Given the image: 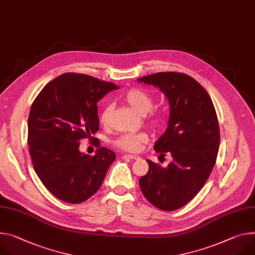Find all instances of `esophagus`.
I'll return each mask as SVG.
<instances>
[{"label":"esophagus","mask_w":255,"mask_h":255,"mask_svg":"<svg viewBox=\"0 0 255 255\" xmlns=\"http://www.w3.org/2000/svg\"><path fill=\"white\" fill-rule=\"evenodd\" d=\"M122 158H124V159H138V158H139V156L136 155V154H124L122 156Z\"/></svg>","instance_id":"1"}]
</instances>
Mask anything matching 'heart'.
<instances>
[{"instance_id":"1","label":"heart","mask_w":255,"mask_h":255,"mask_svg":"<svg viewBox=\"0 0 255 255\" xmlns=\"http://www.w3.org/2000/svg\"><path fill=\"white\" fill-rule=\"evenodd\" d=\"M124 101L139 115L144 116L148 112L151 111L153 108L154 102L153 99L147 94V92L138 89L133 88L128 90L124 95ZM111 113V106L107 105L104 107L102 114H101V122L103 124H106L109 116ZM149 123L153 127L160 126L163 123V118L160 116H152L149 119ZM148 140V135L145 132H138V133H127L122 136H120L117 140H116V145L118 147L128 150V151H136L139 149L140 145L142 143L147 142Z\"/></svg>"}]
</instances>
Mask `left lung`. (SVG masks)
Returning <instances> with one entry per match:
<instances>
[{"instance_id":"8db88e82","label":"left lung","mask_w":255,"mask_h":255,"mask_svg":"<svg viewBox=\"0 0 255 255\" xmlns=\"http://www.w3.org/2000/svg\"><path fill=\"white\" fill-rule=\"evenodd\" d=\"M137 81L157 87L169 102L168 126L153 149L172 156L166 168L146 159L149 169L139 186L152 205L175 211L200 191L215 166L220 145L216 110L206 90L188 75L159 72Z\"/></svg>"}]
</instances>
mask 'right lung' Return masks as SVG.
<instances>
[{
  "mask_svg": "<svg viewBox=\"0 0 255 255\" xmlns=\"http://www.w3.org/2000/svg\"><path fill=\"white\" fill-rule=\"evenodd\" d=\"M118 88L91 76L65 73L34 100L28 117L29 152L35 173L57 198L80 203L102 186L116 153L99 147L90 156L79 150V141L99 130L97 104Z\"/></svg>",
  "mask_w": 255,
  "mask_h": 255,
  "instance_id": "obj_1",
  "label": "right lung"
}]
</instances>
